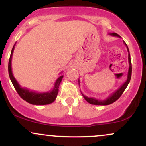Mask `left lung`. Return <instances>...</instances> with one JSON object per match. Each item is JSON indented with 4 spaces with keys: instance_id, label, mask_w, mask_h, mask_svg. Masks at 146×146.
<instances>
[{
    "instance_id": "left-lung-1",
    "label": "left lung",
    "mask_w": 146,
    "mask_h": 146,
    "mask_svg": "<svg viewBox=\"0 0 146 146\" xmlns=\"http://www.w3.org/2000/svg\"><path fill=\"white\" fill-rule=\"evenodd\" d=\"M110 35H111L112 36H116L118 37V38H120L119 35H118L116 33H110ZM123 43L127 47V50H128V62H129V68H128V76H127V80L123 84L121 85L118 89H117L115 90L114 93H112L110 96H108L106 100H98V99L94 98H88V97L86 96L82 93V95H83L84 98L86 100L88 103H90V104H93V105H109L113 104V102H115V101H117L119 98L121 97V95H122V93H123L126 87L128 86L129 82L130 81V79H131V75H132V64H131V60H130V52H129V49L127 44H125V42L123 41ZM79 86H80V80H79Z\"/></svg>"
}]
</instances>
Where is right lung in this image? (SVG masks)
Instances as JSON below:
<instances>
[{"mask_svg": "<svg viewBox=\"0 0 146 146\" xmlns=\"http://www.w3.org/2000/svg\"><path fill=\"white\" fill-rule=\"evenodd\" d=\"M15 45H16V43H15L14 46H13L12 50H11V55H10L9 64H8V71H9L10 80H11V82H12L15 89L17 91L18 95L25 101L33 105H46L53 103L56 100L57 95H58L59 86L62 82V80L63 78V75H61V76H60L59 78L57 79L53 89L48 92L38 93V92L30 90L28 88L21 87V85L18 84L17 80L14 77V75H13L12 73V69H11V59H12V55L14 51Z\"/></svg>", "mask_w": 146, "mask_h": 146, "instance_id": "right-lung-1", "label": "right lung"}]
</instances>
